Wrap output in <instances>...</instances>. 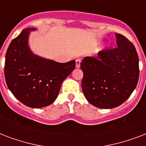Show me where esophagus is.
Masks as SVG:
<instances>
[{"instance_id":"1","label":"esophagus","mask_w":146,"mask_h":146,"mask_svg":"<svg viewBox=\"0 0 146 146\" xmlns=\"http://www.w3.org/2000/svg\"><path fill=\"white\" fill-rule=\"evenodd\" d=\"M80 63H81V60L80 59H76V66L79 68L80 66Z\"/></svg>"}]
</instances>
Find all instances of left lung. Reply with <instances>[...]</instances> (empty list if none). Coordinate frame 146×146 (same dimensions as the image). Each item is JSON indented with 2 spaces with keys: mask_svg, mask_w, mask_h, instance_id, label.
Listing matches in <instances>:
<instances>
[{
  "mask_svg": "<svg viewBox=\"0 0 146 146\" xmlns=\"http://www.w3.org/2000/svg\"><path fill=\"white\" fill-rule=\"evenodd\" d=\"M115 35L117 48L101 50L96 57H86L80 64L83 94L90 104L100 108H113L123 104L139 80L135 47L121 34Z\"/></svg>",
  "mask_w": 146,
  "mask_h": 146,
  "instance_id": "1",
  "label": "left lung"
}]
</instances>
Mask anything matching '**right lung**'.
<instances>
[{
  "instance_id": "1",
  "label": "right lung",
  "mask_w": 146,
  "mask_h": 146,
  "mask_svg": "<svg viewBox=\"0 0 146 146\" xmlns=\"http://www.w3.org/2000/svg\"><path fill=\"white\" fill-rule=\"evenodd\" d=\"M26 29L12 40L6 53L4 76L13 95L26 106H48L57 98L63 81L76 66L75 60L57 63L32 53L28 45L30 31Z\"/></svg>"
}]
</instances>
